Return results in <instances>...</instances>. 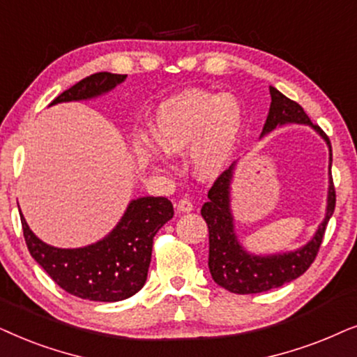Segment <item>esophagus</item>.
Wrapping results in <instances>:
<instances>
[{"mask_svg":"<svg viewBox=\"0 0 357 357\" xmlns=\"http://www.w3.org/2000/svg\"><path fill=\"white\" fill-rule=\"evenodd\" d=\"M192 207H194L192 202L189 201V199H181V201H178V204H176V208H178L179 212H184V213L191 212Z\"/></svg>","mask_w":357,"mask_h":357,"instance_id":"34e87169","label":"esophagus"}]
</instances>
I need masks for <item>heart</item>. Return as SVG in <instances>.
<instances>
[{"label": "heart", "mask_w": 357, "mask_h": 357, "mask_svg": "<svg viewBox=\"0 0 357 357\" xmlns=\"http://www.w3.org/2000/svg\"><path fill=\"white\" fill-rule=\"evenodd\" d=\"M243 130V111L231 94H212L188 89L171 96L156 109L151 139L166 155L189 150V165L201 179H215L231 161ZM146 161H158L149 140L140 144Z\"/></svg>", "instance_id": "obj_1"}]
</instances>
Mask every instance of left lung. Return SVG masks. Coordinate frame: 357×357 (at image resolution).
Returning a JSON list of instances; mask_svg holds the SVG:
<instances>
[{
    "mask_svg": "<svg viewBox=\"0 0 357 357\" xmlns=\"http://www.w3.org/2000/svg\"><path fill=\"white\" fill-rule=\"evenodd\" d=\"M271 106L266 117L261 139L278 127L298 123L307 126L321 137L330 151V165L333 161L331 144L328 137L318 126H313L305 111L297 102L269 86ZM240 160L231 163L230 168L223 171L220 178L213 183L208 191V201L201 208V215L208 227V271L218 286L234 294H258L271 289L281 287L294 281L310 268L320 248L323 234L331 215L335 212V188L331 179V171H328V194L325 217L317 227L315 234L305 245L291 251H275V253H251L240 241L236 234V220L231 208V184L235 179V171Z\"/></svg>",
    "mask_w": 357,
    "mask_h": 357,
    "instance_id": "8db88e82",
    "label": "left lung"
}]
</instances>
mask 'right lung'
<instances>
[{
  "mask_svg": "<svg viewBox=\"0 0 357 357\" xmlns=\"http://www.w3.org/2000/svg\"><path fill=\"white\" fill-rule=\"evenodd\" d=\"M127 75L96 73L56 96L60 102L91 101L111 93ZM173 204L166 197H137L127 204L121 220L101 240L79 248H59L42 241L27 225L21 208L24 240L37 264L71 296L94 302L126 301L146 281L153 236L173 218Z\"/></svg>",
  "mask_w": 357,
  "mask_h": 357,
  "instance_id": "right-lung-1",
  "label": "right lung"
}]
</instances>
